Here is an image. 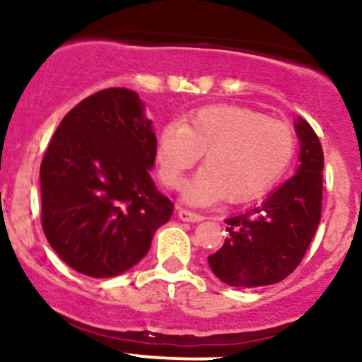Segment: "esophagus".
Returning a JSON list of instances; mask_svg holds the SVG:
<instances>
[{
  "label": "esophagus",
  "instance_id": "esophagus-1",
  "mask_svg": "<svg viewBox=\"0 0 362 362\" xmlns=\"http://www.w3.org/2000/svg\"><path fill=\"white\" fill-rule=\"evenodd\" d=\"M178 217L185 222H202L203 221V215L202 214H196V211L191 210H185V208H178Z\"/></svg>",
  "mask_w": 362,
  "mask_h": 362
}]
</instances>
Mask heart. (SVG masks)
<instances>
[{
	"mask_svg": "<svg viewBox=\"0 0 362 362\" xmlns=\"http://www.w3.org/2000/svg\"><path fill=\"white\" fill-rule=\"evenodd\" d=\"M204 152V168L185 185L189 203L224 198L243 203L264 194L293 163L296 133L289 124L236 105H211L171 122L158 136L164 185L180 187L185 171Z\"/></svg>",
	"mask_w": 362,
	"mask_h": 362,
	"instance_id": "heart-1",
	"label": "heart"
}]
</instances>
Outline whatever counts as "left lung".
<instances>
[{
    "instance_id": "left-lung-1",
    "label": "left lung",
    "mask_w": 362,
    "mask_h": 362,
    "mask_svg": "<svg viewBox=\"0 0 362 362\" xmlns=\"http://www.w3.org/2000/svg\"><path fill=\"white\" fill-rule=\"evenodd\" d=\"M299 168L257 206L226 218L224 245L208 255L217 279L233 287L280 282L305 257L322 211L324 152L319 136L298 117Z\"/></svg>"
}]
</instances>
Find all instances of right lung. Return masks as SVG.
<instances>
[{
    "label": "right lung",
    "mask_w": 362,
    "mask_h": 362,
    "mask_svg": "<svg viewBox=\"0 0 362 362\" xmlns=\"http://www.w3.org/2000/svg\"><path fill=\"white\" fill-rule=\"evenodd\" d=\"M152 120L134 90H100L71 108L40 166L42 228L82 275L108 279L133 268L173 214L156 189Z\"/></svg>",
    "instance_id": "right-lung-1"
}]
</instances>
